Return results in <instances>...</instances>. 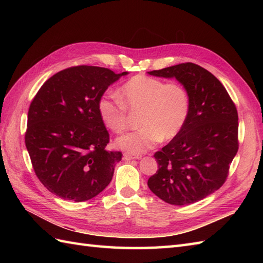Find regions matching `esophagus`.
I'll list each match as a JSON object with an SVG mask.
<instances>
[{
	"label": "esophagus",
	"instance_id": "esophagus-1",
	"mask_svg": "<svg viewBox=\"0 0 263 263\" xmlns=\"http://www.w3.org/2000/svg\"><path fill=\"white\" fill-rule=\"evenodd\" d=\"M123 158H124V160L140 159V158H141V156H135V155H131V154H124V155H123Z\"/></svg>",
	"mask_w": 263,
	"mask_h": 263
}]
</instances>
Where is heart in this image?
I'll use <instances>...</instances> for the list:
<instances>
[{
    "label": "heart",
    "instance_id": "b5f03b06",
    "mask_svg": "<svg viewBox=\"0 0 263 263\" xmlns=\"http://www.w3.org/2000/svg\"><path fill=\"white\" fill-rule=\"evenodd\" d=\"M106 92L98 100V113L104 124L115 133H122L128 124V111H140L135 132L126 133L115 144L127 154L140 155L154 148L161 139L171 140L185 125L190 113L186 89L178 83L139 74L131 78L119 91Z\"/></svg>",
    "mask_w": 263,
    "mask_h": 263
}]
</instances>
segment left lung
<instances>
[{
    "mask_svg": "<svg viewBox=\"0 0 263 263\" xmlns=\"http://www.w3.org/2000/svg\"><path fill=\"white\" fill-rule=\"evenodd\" d=\"M148 73L175 78L190 97L185 125L155 154L158 170L148 180V186L170 204L198 202L225 183L238 150L235 104L214 74L194 63H181Z\"/></svg>",
    "mask_w": 263,
    "mask_h": 263,
    "instance_id": "8db88e82",
    "label": "left lung"
}]
</instances>
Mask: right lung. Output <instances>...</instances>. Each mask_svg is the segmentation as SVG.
Returning a JSON list of instances; mask_svg holds the SVG:
<instances>
[{
	"instance_id": "add662e5",
	"label": "right lung",
	"mask_w": 263,
	"mask_h": 263,
	"mask_svg": "<svg viewBox=\"0 0 263 263\" xmlns=\"http://www.w3.org/2000/svg\"><path fill=\"white\" fill-rule=\"evenodd\" d=\"M127 73L72 66L49 78L36 93L25 141L33 171L49 192L82 202L111 181L122 153L106 150L109 135L97 105L106 89Z\"/></svg>"
}]
</instances>
